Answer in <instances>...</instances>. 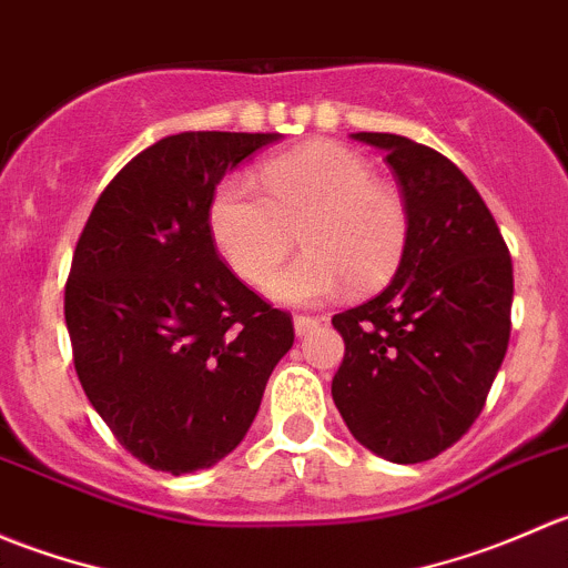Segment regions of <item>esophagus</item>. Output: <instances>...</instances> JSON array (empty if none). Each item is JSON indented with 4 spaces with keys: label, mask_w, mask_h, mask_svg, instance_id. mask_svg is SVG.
I'll return each mask as SVG.
<instances>
[{
    "label": "esophagus",
    "mask_w": 568,
    "mask_h": 568,
    "mask_svg": "<svg viewBox=\"0 0 568 568\" xmlns=\"http://www.w3.org/2000/svg\"><path fill=\"white\" fill-rule=\"evenodd\" d=\"M318 324H321V318H316V316H294V329L300 337L311 335Z\"/></svg>",
    "instance_id": "1"
}]
</instances>
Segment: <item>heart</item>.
Instances as JSON below:
<instances>
[{
	"label": "heart",
	"instance_id": "obj_1",
	"mask_svg": "<svg viewBox=\"0 0 568 568\" xmlns=\"http://www.w3.org/2000/svg\"><path fill=\"white\" fill-rule=\"evenodd\" d=\"M261 183L266 192L231 175L211 197V236L239 277L266 283L296 231L307 252L272 280L274 300L313 305L348 283L371 294L395 277L409 250V211L359 153L316 142L263 164Z\"/></svg>",
	"mask_w": 568,
	"mask_h": 568
}]
</instances>
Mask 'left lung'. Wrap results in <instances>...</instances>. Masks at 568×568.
Returning a JSON list of instances; mask_svg holds the SVG:
<instances>
[{"mask_svg":"<svg viewBox=\"0 0 568 568\" xmlns=\"http://www.w3.org/2000/svg\"><path fill=\"white\" fill-rule=\"evenodd\" d=\"M385 151L409 211L393 283L332 316L346 354L332 398L359 445L395 464L428 462L480 415L511 335L514 268L478 189L450 159L398 134L359 131Z\"/></svg>","mask_w":568,"mask_h":568,"instance_id":"obj_1","label":"left lung"}]
</instances>
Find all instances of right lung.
Masks as SVG:
<instances>
[{"instance_id": "add662e5", "label": "right lung", "mask_w": 568, "mask_h": 568, "mask_svg": "<svg viewBox=\"0 0 568 568\" xmlns=\"http://www.w3.org/2000/svg\"><path fill=\"white\" fill-rule=\"evenodd\" d=\"M277 136H164L106 183L73 250V368L109 432L151 469L183 475L231 454L294 346L288 313L220 261L209 227L222 175Z\"/></svg>"}]
</instances>
